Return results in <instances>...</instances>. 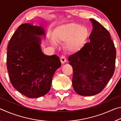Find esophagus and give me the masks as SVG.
<instances>
[{
	"label": "esophagus",
	"instance_id": "34e87169",
	"mask_svg": "<svg viewBox=\"0 0 121 121\" xmlns=\"http://www.w3.org/2000/svg\"><path fill=\"white\" fill-rule=\"evenodd\" d=\"M60 61H61V63H62V64H63V63H65L67 62V59L66 58L65 56H61V58H60Z\"/></svg>",
	"mask_w": 121,
	"mask_h": 121
}]
</instances>
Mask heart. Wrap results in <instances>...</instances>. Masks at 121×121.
I'll list each match as a JSON object with an SVG mask.
<instances>
[{"instance_id": "heart-1", "label": "heart", "mask_w": 121, "mask_h": 121, "mask_svg": "<svg viewBox=\"0 0 121 121\" xmlns=\"http://www.w3.org/2000/svg\"><path fill=\"white\" fill-rule=\"evenodd\" d=\"M90 36L87 29L77 24H67L61 26L56 32L55 39L59 42H66L65 48L70 54H76L87 44ZM53 45H56L54 41Z\"/></svg>"}]
</instances>
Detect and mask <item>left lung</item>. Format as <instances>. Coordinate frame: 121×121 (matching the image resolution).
Wrapping results in <instances>:
<instances>
[{
	"mask_svg": "<svg viewBox=\"0 0 121 121\" xmlns=\"http://www.w3.org/2000/svg\"><path fill=\"white\" fill-rule=\"evenodd\" d=\"M90 20L93 25L90 42L68 58L73 70V88L83 96L94 95L102 91L113 75L116 55L109 32L96 20Z\"/></svg>",
	"mask_w": 121,
	"mask_h": 121,
	"instance_id": "8db88e82",
	"label": "left lung"
}]
</instances>
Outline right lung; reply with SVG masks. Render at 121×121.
<instances>
[{
    "label": "right lung",
    "mask_w": 121,
    "mask_h": 121,
    "mask_svg": "<svg viewBox=\"0 0 121 121\" xmlns=\"http://www.w3.org/2000/svg\"><path fill=\"white\" fill-rule=\"evenodd\" d=\"M44 29L30 23L20 25L9 40L7 67L15 89L30 98L42 97L50 91L53 75L61 66L56 55L47 56L40 48Z\"/></svg>",
    "instance_id": "obj_1"
}]
</instances>
